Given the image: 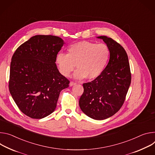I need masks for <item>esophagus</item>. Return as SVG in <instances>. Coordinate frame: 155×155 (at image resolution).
I'll return each instance as SVG.
<instances>
[{
    "mask_svg": "<svg viewBox=\"0 0 155 155\" xmlns=\"http://www.w3.org/2000/svg\"><path fill=\"white\" fill-rule=\"evenodd\" d=\"M76 84V82H70V86H73V85H75Z\"/></svg>",
    "mask_w": 155,
    "mask_h": 155,
    "instance_id": "esophagus-1",
    "label": "esophagus"
}]
</instances>
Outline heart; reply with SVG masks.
I'll use <instances>...</instances> for the list:
<instances>
[{
    "mask_svg": "<svg viewBox=\"0 0 155 155\" xmlns=\"http://www.w3.org/2000/svg\"><path fill=\"white\" fill-rule=\"evenodd\" d=\"M110 57V50L105 44L81 41L67 48V54L59 53L56 63L60 72L68 77L74 70V77L77 79L85 78L94 80L104 72Z\"/></svg>",
    "mask_w": 155,
    "mask_h": 155,
    "instance_id": "heart-1",
    "label": "heart"
}]
</instances>
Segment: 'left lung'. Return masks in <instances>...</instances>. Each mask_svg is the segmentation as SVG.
I'll list each match as a JSON object with an SVG mask.
<instances>
[{
	"mask_svg": "<svg viewBox=\"0 0 155 155\" xmlns=\"http://www.w3.org/2000/svg\"><path fill=\"white\" fill-rule=\"evenodd\" d=\"M110 50L108 63L101 75L83 84L79 104L84 113L95 120L107 119L123 106L131 82L128 57L124 48L110 38L99 36Z\"/></svg>",
	"mask_w": 155,
	"mask_h": 155,
	"instance_id": "1",
	"label": "left lung"
}]
</instances>
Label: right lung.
I'll return each mask as SVG.
<instances>
[{"instance_id": "1", "label": "right lung", "mask_w": 155, "mask_h": 155, "mask_svg": "<svg viewBox=\"0 0 155 155\" xmlns=\"http://www.w3.org/2000/svg\"><path fill=\"white\" fill-rule=\"evenodd\" d=\"M63 40L51 35H36L21 44L10 63L9 91L22 113L32 119L52 113L60 92L70 81L59 72L56 56Z\"/></svg>"}]
</instances>
